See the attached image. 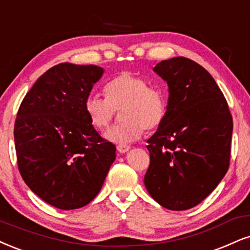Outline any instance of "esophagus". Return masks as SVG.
<instances>
[{
	"mask_svg": "<svg viewBox=\"0 0 250 250\" xmlns=\"http://www.w3.org/2000/svg\"><path fill=\"white\" fill-rule=\"evenodd\" d=\"M130 148H131V147L127 146V145H118V146H117V150H118L119 153L128 152V150H130Z\"/></svg>",
	"mask_w": 250,
	"mask_h": 250,
	"instance_id": "obj_1",
	"label": "esophagus"
}]
</instances>
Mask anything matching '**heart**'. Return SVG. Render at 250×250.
I'll return each instance as SVG.
<instances>
[{"instance_id": "b5f03b06", "label": "heart", "mask_w": 250, "mask_h": 250, "mask_svg": "<svg viewBox=\"0 0 250 250\" xmlns=\"http://www.w3.org/2000/svg\"><path fill=\"white\" fill-rule=\"evenodd\" d=\"M104 92V98L89 96L84 102V110L91 124L97 128L107 127L115 119L117 111L123 110L125 122L104 133L111 143H133L143 135L145 128L159 127L167 115V96L162 89L150 87L146 80L133 73H120L107 83Z\"/></svg>"}]
</instances>
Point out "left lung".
<instances>
[{
  "label": "left lung",
  "mask_w": 250,
  "mask_h": 250,
  "mask_svg": "<svg viewBox=\"0 0 250 250\" xmlns=\"http://www.w3.org/2000/svg\"><path fill=\"white\" fill-rule=\"evenodd\" d=\"M168 83L167 115L147 140L144 183L163 208L189 210L217 188L229 167L233 119L211 74L184 57L154 67Z\"/></svg>",
  "instance_id": "1"
}]
</instances>
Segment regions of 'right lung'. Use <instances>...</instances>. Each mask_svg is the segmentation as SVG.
<instances>
[{
	"mask_svg": "<svg viewBox=\"0 0 250 250\" xmlns=\"http://www.w3.org/2000/svg\"><path fill=\"white\" fill-rule=\"evenodd\" d=\"M103 72L94 64H57L37 80L18 109L14 137L21 177L60 210L89 204L116 159V146L98 134L84 110Z\"/></svg>",
	"mask_w": 250,
	"mask_h": 250,
	"instance_id": "right-lung-1",
	"label": "right lung"
}]
</instances>
